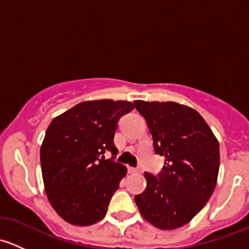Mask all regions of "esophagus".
<instances>
[{
    "label": "esophagus",
    "mask_w": 249,
    "mask_h": 249,
    "mask_svg": "<svg viewBox=\"0 0 249 249\" xmlns=\"http://www.w3.org/2000/svg\"><path fill=\"white\" fill-rule=\"evenodd\" d=\"M129 172L130 173H139L140 172V169H136V167H129Z\"/></svg>",
    "instance_id": "obj_1"
}]
</instances>
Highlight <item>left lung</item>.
<instances>
[{
	"label": "left lung",
	"instance_id": "8db88e82",
	"mask_svg": "<svg viewBox=\"0 0 249 249\" xmlns=\"http://www.w3.org/2000/svg\"><path fill=\"white\" fill-rule=\"evenodd\" d=\"M144 117L157 154L165 157L158 176L145 172L147 188L135 196L141 214L161 230L189 223L217 184L219 143L195 109L177 102L134 101Z\"/></svg>",
	"mask_w": 249,
	"mask_h": 249
}]
</instances>
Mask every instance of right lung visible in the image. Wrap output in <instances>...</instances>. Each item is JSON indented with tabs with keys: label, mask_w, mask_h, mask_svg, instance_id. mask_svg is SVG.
<instances>
[{
	"label": "right lung",
	"mask_w": 249,
	"mask_h": 249,
	"mask_svg": "<svg viewBox=\"0 0 249 249\" xmlns=\"http://www.w3.org/2000/svg\"><path fill=\"white\" fill-rule=\"evenodd\" d=\"M134 109L130 101L80 102L57 115L41 147V166L48 200L67 223L87 227L106 215L113 194L126 175L115 162L118 122ZM108 150L114 155L105 160Z\"/></svg>",
	"instance_id": "1"
}]
</instances>
